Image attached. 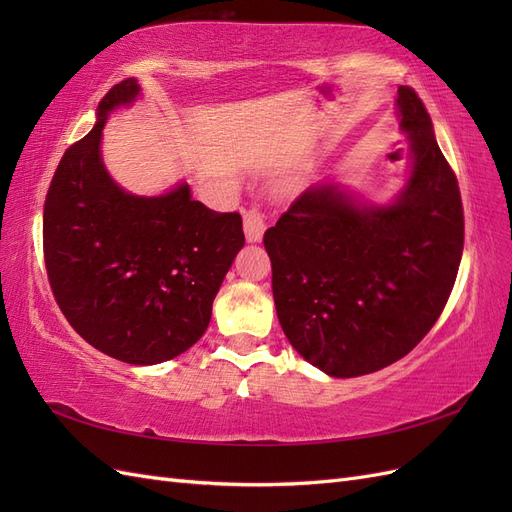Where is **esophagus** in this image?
Masks as SVG:
<instances>
[{
    "label": "esophagus",
    "instance_id": "1",
    "mask_svg": "<svg viewBox=\"0 0 512 512\" xmlns=\"http://www.w3.org/2000/svg\"><path fill=\"white\" fill-rule=\"evenodd\" d=\"M265 215H262L258 209H250L243 215V230H245V239L250 243H258L265 235Z\"/></svg>",
    "mask_w": 512,
    "mask_h": 512
}]
</instances>
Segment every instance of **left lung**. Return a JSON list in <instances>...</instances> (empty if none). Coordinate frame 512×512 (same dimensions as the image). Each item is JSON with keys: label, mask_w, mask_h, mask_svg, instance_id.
<instances>
[{"label": "left lung", "mask_w": 512, "mask_h": 512, "mask_svg": "<svg viewBox=\"0 0 512 512\" xmlns=\"http://www.w3.org/2000/svg\"><path fill=\"white\" fill-rule=\"evenodd\" d=\"M395 108L410 166L391 203L314 183L265 232L288 342L333 378L365 376L406 356L440 318L459 271L457 177L416 91L399 87Z\"/></svg>", "instance_id": "8db88e82"}]
</instances>
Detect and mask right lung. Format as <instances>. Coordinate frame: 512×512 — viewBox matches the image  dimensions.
Here are the masks:
<instances>
[{
	"label": "right lung",
	"instance_id": "right-lung-1",
	"mask_svg": "<svg viewBox=\"0 0 512 512\" xmlns=\"http://www.w3.org/2000/svg\"><path fill=\"white\" fill-rule=\"evenodd\" d=\"M141 96L117 83L96 126L61 158L44 203V265L55 301L87 344L130 365H156L192 348L209 327L213 299L245 245L239 213L211 211L181 181L136 196L102 162L113 111Z\"/></svg>",
	"mask_w": 512,
	"mask_h": 512
}]
</instances>
